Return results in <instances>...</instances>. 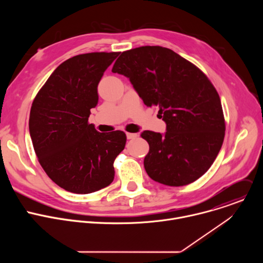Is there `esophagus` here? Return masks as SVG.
<instances>
[{
    "label": "esophagus",
    "mask_w": 263,
    "mask_h": 263,
    "mask_svg": "<svg viewBox=\"0 0 263 263\" xmlns=\"http://www.w3.org/2000/svg\"><path fill=\"white\" fill-rule=\"evenodd\" d=\"M138 136L137 133H127V138L128 139H135Z\"/></svg>",
    "instance_id": "1"
}]
</instances>
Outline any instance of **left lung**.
<instances>
[{
	"label": "left lung",
	"instance_id": "left-lung-1",
	"mask_svg": "<svg viewBox=\"0 0 263 263\" xmlns=\"http://www.w3.org/2000/svg\"><path fill=\"white\" fill-rule=\"evenodd\" d=\"M112 72L129 78L147 107H159L164 134L143 131L149 145L144 157L148 177L183 186L203 176L215 160L224 137L219 96L206 74L174 51L145 46L125 51Z\"/></svg>",
	"mask_w": 263,
	"mask_h": 263
}]
</instances>
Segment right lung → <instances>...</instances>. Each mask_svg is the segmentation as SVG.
Masks as SVG:
<instances>
[{"instance_id": "right-lung-1", "label": "right lung", "mask_w": 263, "mask_h": 263, "mask_svg": "<svg viewBox=\"0 0 263 263\" xmlns=\"http://www.w3.org/2000/svg\"><path fill=\"white\" fill-rule=\"evenodd\" d=\"M120 52H95L62 62L36 95L29 119L35 154L61 189L90 194L115 179L114 162L126 145L123 131L98 132L88 123L98 84Z\"/></svg>"}]
</instances>
